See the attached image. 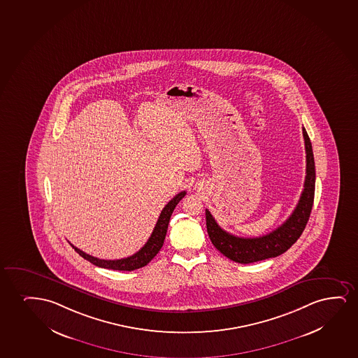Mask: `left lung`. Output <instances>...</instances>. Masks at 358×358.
I'll return each instance as SVG.
<instances>
[{
    "label": "left lung",
    "mask_w": 358,
    "mask_h": 358,
    "mask_svg": "<svg viewBox=\"0 0 358 358\" xmlns=\"http://www.w3.org/2000/svg\"><path fill=\"white\" fill-rule=\"evenodd\" d=\"M302 135L305 140L306 150V177L303 183V191L293 214L289 216L288 220L282 226L262 237H236L231 233L223 231L215 221L213 215L210 214L209 210H205L206 229L210 241L213 242L215 248L229 260L238 264H251L266 260L269 257H275L288 250L303 232L311 215L312 205L315 199L316 170L311 141L305 127H302Z\"/></svg>",
    "instance_id": "left-lung-1"
}]
</instances>
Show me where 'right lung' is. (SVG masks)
Instances as JSON below:
<instances>
[{"label": "right lung", "mask_w": 358, "mask_h": 358, "mask_svg": "<svg viewBox=\"0 0 358 358\" xmlns=\"http://www.w3.org/2000/svg\"><path fill=\"white\" fill-rule=\"evenodd\" d=\"M185 195H186V192H181L176 196H173L165 205V208L162 211V214H160L158 221H157V224L154 227L152 236L149 237L148 242L145 243L143 248L132 256H129V257H125V259H120V260H102V259H98V257L89 255V254H86L84 251L80 250L76 246L73 245L71 243H70V245L73 246V249L80 256H83L85 260L90 261L93 265L102 267V268L116 269V271H134V269L144 267V266L148 265L150 261L153 260L154 256L157 255L159 250L162 249L172 213H173L176 205L180 203V200Z\"/></svg>", "instance_id": "1"}]
</instances>
